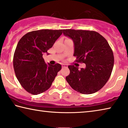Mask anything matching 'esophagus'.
<instances>
[{"label": "esophagus", "instance_id": "34e87169", "mask_svg": "<svg viewBox=\"0 0 128 128\" xmlns=\"http://www.w3.org/2000/svg\"><path fill=\"white\" fill-rule=\"evenodd\" d=\"M67 67H68V65L62 64V68H67Z\"/></svg>", "mask_w": 128, "mask_h": 128}]
</instances>
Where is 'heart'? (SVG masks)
<instances>
[{"label":"heart","instance_id":"b5f03b06","mask_svg":"<svg viewBox=\"0 0 128 128\" xmlns=\"http://www.w3.org/2000/svg\"><path fill=\"white\" fill-rule=\"evenodd\" d=\"M66 39H68V38H66Z\"/></svg>","mask_w":128,"mask_h":128}]
</instances>
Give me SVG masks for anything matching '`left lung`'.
Wrapping results in <instances>:
<instances>
[{"label": "left lung", "mask_w": 128, "mask_h": 128, "mask_svg": "<svg viewBox=\"0 0 128 128\" xmlns=\"http://www.w3.org/2000/svg\"><path fill=\"white\" fill-rule=\"evenodd\" d=\"M63 33L73 40L76 62L85 63V68L68 66L66 80L73 89L90 94L101 89L111 76L114 64L113 51L107 40L92 30L64 29Z\"/></svg>", "instance_id": "1"}]
</instances>
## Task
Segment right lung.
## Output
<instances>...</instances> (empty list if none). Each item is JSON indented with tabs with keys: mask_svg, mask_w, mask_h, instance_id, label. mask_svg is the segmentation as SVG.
<instances>
[{
	"mask_svg": "<svg viewBox=\"0 0 128 128\" xmlns=\"http://www.w3.org/2000/svg\"><path fill=\"white\" fill-rule=\"evenodd\" d=\"M63 30L43 29L25 34L17 43L13 63L21 85L33 95L46 92L61 70L60 64H46L43 54L52 47Z\"/></svg>",
	"mask_w": 128,
	"mask_h": 128,
	"instance_id": "obj_1",
	"label": "right lung"
}]
</instances>
